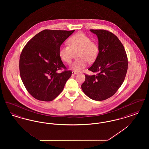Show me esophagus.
Segmentation results:
<instances>
[{
  "label": "esophagus",
  "mask_w": 149,
  "mask_h": 149,
  "mask_svg": "<svg viewBox=\"0 0 149 149\" xmlns=\"http://www.w3.org/2000/svg\"><path fill=\"white\" fill-rule=\"evenodd\" d=\"M78 74V72L77 71H72V75H75V74Z\"/></svg>",
  "instance_id": "1"
}]
</instances>
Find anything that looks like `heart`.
Returning <instances> with one entry per match:
<instances>
[{"instance_id":"obj_1","label":"heart","mask_w":149,"mask_h":149,"mask_svg":"<svg viewBox=\"0 0 149 149\" xmlns=\"http://www.w3.org/2000/svg\"><path fill=\"white\" fill-rule=\"evenodd\" d=\"M69 45H63L58 50L61 60L66 64L71 63L74 53L78 58L71 65L75 71H81L87 66L89 62L94 61L99 53V47L96 43L84 33L79 32L72 36L68 41Z\"/></svg>"}]
</instances>
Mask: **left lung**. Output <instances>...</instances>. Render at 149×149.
Masks as SVG:
<instances>
[{"instance_id":"obj_1","label":"left lung","mask_w":149,"mask_h":149,"mask_svg":"<svg viewBox=\"0 0 149 149\" xmlns=\"http://www.w3.org/2000/svg\"><path fill=\"white\" fill-rule=\"evenodd\" d=\"M90 31L98 38V55L88 69L96 74L85 75L81 89L90 98L100 101L113 95L123 83L127 71V56L122 43L113 33L104 29Z\"/></svg>"}]
</instances>
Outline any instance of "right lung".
I'll list each match as a JSON object with an SVG mask.
<instances>
[{"label": "right lung", "instance_id": "add662e5", "mask_svg": "<svg viewBox=\"0 0 149 149\" xmlns=\"http://www.w3.org/2000/svg\"><path fill=\"white\" fill-rule=\"evenodd\" d=\"M75 31L45 29L32 38L22 50L19 72L22 82L35 99L50 102L64 89L72 72L58 55L60 46ZM65 70L58 73V70Z\"/></svg>", "mask_w": 149, "mask_h": 149}]
</instances>
